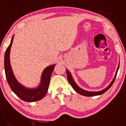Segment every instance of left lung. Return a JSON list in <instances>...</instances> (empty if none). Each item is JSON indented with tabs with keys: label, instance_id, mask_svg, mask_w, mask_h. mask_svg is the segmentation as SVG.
I'll return each instance as SVG.
<instances>
[{
	"label": "left lung",
	"instance_id": "obj_1",
	"mask_svg": "<svg viewBox=\"0 0 126 126\" xmlns=\"http://www.w3.org/2000/svg\"><path fill=\"white\" fill-rule=\"evenodd\" d=\"M119 66H120V63L118 64V68H117V70L116 73H115V77H114V79H113L112 81H111V83H110V85H109L107 87H106L105 89H104V90H101V91H99V92H89V91H86V90L82 89L80 88V87H79V86H77V84H76V83H75V81H74V80H73V77H72L70 71H69L68 70H66V71H67L68 81L69 83H70V84H71V86H72V87L74 89V90H75V91L77 92V93H79V94H81V95L85 96H94L100 95V94H104L105 92H107V90H108L109 89H110V87L112 86L113 83H114V81H115V78H116L117 72H118V68H119Z\"/></svg>",
	"mask_w": 126,
	"mask_h": 126
}]
</instances>
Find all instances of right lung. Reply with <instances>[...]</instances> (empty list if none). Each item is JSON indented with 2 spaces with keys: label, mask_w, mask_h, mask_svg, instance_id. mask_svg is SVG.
<instances>
[{
  "label": "right lung",
  "mask_w": 126,
  "mask_h": 126,
  "mask_svg": "<svg viewBox=\"0 0 126 126\" xmlns=\"http://www.w3.org/2000/svg\"><path fill=\"white\" fill-rule=\"evenodd\" d=\"M14 37V36L12 37L11 43L7 47L5 53L4 65L7 81L12 91L22 101L29 102L39 101L43 99L47 94L50 77L55 65H49L45 69L41 77L40 83L37 87L29 89L23 86L15 79L10 63L9 55Z\"/></svg>",
  "instance_id": "add662e5"
}]
</instances>
